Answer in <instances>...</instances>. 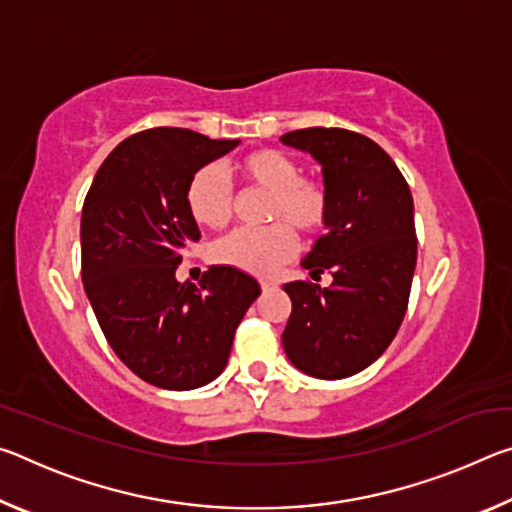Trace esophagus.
<instances>
[{
  "instance_id": "esophagus-1",
  "label": "esophagus",
  "mask_w": 512,
  "mask_h": 512,
  "mask_svg": "<svg viewBox=\"0 0 512 512\" xmlns=\"http://www.w3.org/2000/svg\"><path fill=\"white\" fill-rule=\"evenodd\" d=\"M259 287H262L264 291H268V289H271V287H273V282H268V280H262V282H259Z\"/></svg>"
}]
</instances>
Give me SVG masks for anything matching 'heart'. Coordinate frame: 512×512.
<instances>
[{
    "instance_id": "obj_1",
    "label": "heart",
    "mask_w": 512,
    "mask_h": 512,
    "mask_svg": "<svg viewBox=\"0 0 512 512\" xmlns=\"http://www.w3.org/2000/svg\"><path fill=\"white\" fill-rule=\"evenodd\" d=\"M248 187L271 194L268 219L289 222L302 235H316L327 219V192L316 180L300 178L298 162L275 149H259L237 162ZM187 207L205 228H223L232 214V187L219 164H205L187 185ZM289 224V225H290ZM288 225V226H289ZM283 223L264 230H235L210 248L216 264L268 275L296 253V237Z\"/></svg>"
}]
</instances>
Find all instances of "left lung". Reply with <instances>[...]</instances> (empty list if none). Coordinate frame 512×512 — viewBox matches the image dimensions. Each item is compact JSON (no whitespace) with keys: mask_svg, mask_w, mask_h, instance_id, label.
Segmentation results:
<instances>
[{"mask_svg":"<svg viewBox=\"0 0 512 512\" xmlns=\"http://www.w3.org/2000/svg\"><path fill=\"white\" fill-rule=\"evenodd\" d=\"M280 142L320 164L325 235L300 264L311 277H334L327 289L284 284L291 298L284 352L311 377L357 375L386 352L409 305L418 259L411 189L391 155L359 133L318 126Z\"/></svg>","mask_w":512,"mask_h":512,"instance_id":"8db88e82","label":"left lung"}]
</instances>
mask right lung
Listing matches in <instances>:
<instances>
[{"label": "right lung", "instance_id": "add662e5", "mask_svg": "<svg viewBox=\"0 0 512 512\" xmlns=\"http://www.w3.org/2000/svg\"><path fill=\"white\" fill-rule=\"evenodd\" d=\"M239 140L151 128L121 142L92 180L81 214V275L99 327L137 377L192 391L223 372L259 284L232 266L176 280L201 230L187 207L194 173Z\"/></svg>", "mask_w": 512, "mask_h": 512}]
</instances>
